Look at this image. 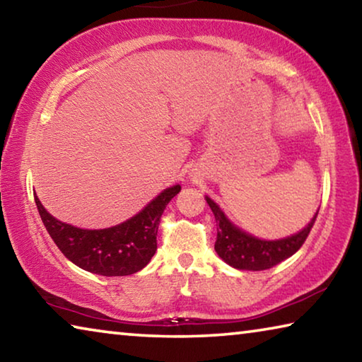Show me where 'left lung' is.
Wrapping results in <instances>:
<instances>
[{
    "label": "left lung",
    "instance_id": "1",
    "mask_svg": "<svg viewBox=\"0 0 362 362\" xmlns=\"http://www.w3.org/2000/svg\"><path fill=\"white\" fill-rule=\"evenodd\" d=\"M204 198L218 223L217 241L214 246L217 255L230 267L236 269H247V272L268 269L296 254L302 247L311 226L315 223L317 212H320L317 209L308 225H305L302 230L291 236L279 238V240H262V238L250 235L249 231L231 222L228 216L222 211V207L209 196L206 194Z\"/></svg>",
    "mask_w": 362,
    "mask_h": 362
}]
</instances>
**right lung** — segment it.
Returning a JSON list of instances; mask_svg holds the SVG:
<instances>
[{
	"instance_id": "right-lung-1",
	"label": "right lung",
	"mask_w": 362,
	"mask_h": 362,
	"mask_svg": "<svg viewBox=\"0 0 362 362\" xmlns=\"http://www.w3.org/2000/svg\"><path fill=\"white\" fill-rule=\"evenodd\" d=\"M180 185L163 189L136 216L110 228L88 230L52 217L35 193L40 217L52 241L76 267L100 276H127L148 265L156 252L158 225Z\"/></svg>"
}]
</instances>
